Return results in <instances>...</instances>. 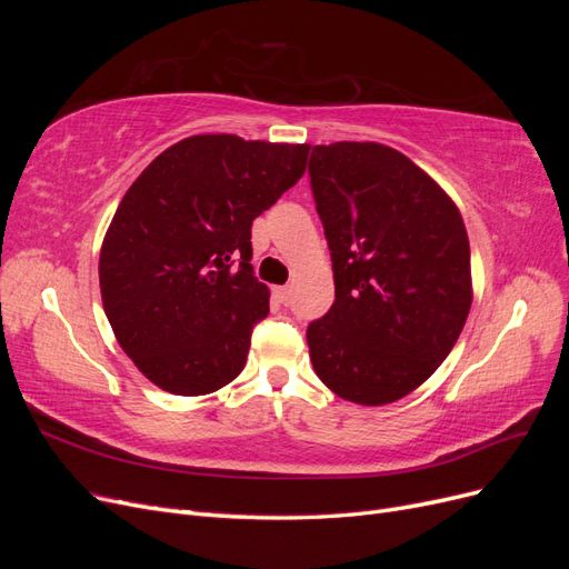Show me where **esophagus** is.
Instances as JSON below:
<instances>
[{"label":"esophagus","mask_w":569,"mask_h":569,"mask_svg":"<svg viewBox=\"0 0 569 569\" xmlns=\"http://www.w3.org/2000/svg\"><path fill=\"white\" fill-rule=\"evenodd\" d=\"M274 299H278L280 303H287L291 299V289L289 287H274Z\"/></svg>","instance_id":"obj_1"}]
</instances>
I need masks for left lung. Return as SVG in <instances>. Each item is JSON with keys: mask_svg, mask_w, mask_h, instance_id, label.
I'll return each instance as SVG.
<instances>
[{"mask_svg": "<svg viewBox=\"0 0 569 569\" xmlns=\"http://www.w3.org/2000/svg\"><path fill=\"white\" fill-rule=\"evenodd\" d=\"M308 176L335 272V303L306 332L313 370L343 401L393 403L432 377L468 320V230L387 144H318Z\"/></svg>", "mask_w": 569, "mask_h": 569, "instance_id": "1", "label": "left lung"}]
</instances>
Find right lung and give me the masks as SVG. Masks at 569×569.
Returning a JSON list of instances; mask_svg holds the SVG:
<instances>
[{
  "mask_svg": "<svg viewBox=\"0 0 569 569\" xmlns=\"http://www.w3.org/2000/svg\"><path fill=\"white\" fill-rule=\"evenodd\" d=\"M311 144L192 134L120 199L99 253L113 335L149 382L203 396L244 370L270 291L253 278L251 222L306 170Z\"/></svg>",
  "mask_w": 569,
  "mask_h": 569,
  "instance_id": "right-lung-1",
  "label": "right lung"
}]
</instances>
